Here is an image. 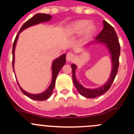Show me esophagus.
<instances>
[{
    "instance_id": "esophagus-1",
    "label": "esophagus",
    "mask_w": 134,
    "mask_h": 134,
    "mask_svg": "<svg viewBox=\"0 0 134 134\" xmlns=\"http://www.w3.org/2000/svg\"><path fill=\"white\" fill-rule=\"evenodd\" d=\"M74 58V55L73 53H72V52H68V53L66 54V59L68 62H70Z\"/></svg>"
}]
</instances>
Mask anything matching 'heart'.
<instances>
[{"label":"heart","mask_w":134,"mask_h":134,"mask_svg":"<svg viewBox=\"0 0 134 134\" xmlns=\"http://www.w3.org/2000/svg\"><path fill=\"white\" fill-rule=\"evenodd\" d=\"M97 30L95 24L85 19L76 20L68 25L67 31L70 35L82 34L84 38H90L94 36Z\"/></svg>","instance_id":"b5f03b06"}]
</instances>
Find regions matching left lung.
Returning <instances> with one entry per match:
<instances>
[{
  "label": "left lung",
  "mask_w": 134,
  "mask_h": 134,
  "mask_svg": "<svg viewBox=\"0 0 134 134\" xmlns=\"http://www.w3.org/2000/svg\"><path fill=\"white\" fill-rule=\"evenodd\" d=\"M104 28L96 38V41L103 42L107 45L110 50L112 60V70L111 75L109 78L108 82H106L104 86L96 89H87L82 86L78 83L75 77V70L76 66L74 64L71 65L72 70V78H73L74 84L78 90L80 94L83 96L88 98H94L107 92L111 87L113 82L114 80L115 77L117 74L118 70L119 67V58L120 54V45L118 38L117 34L114 29L109 23L104 20Z\"/></svg>",
  "instance_id": "8db88e82"
}]
</instances>
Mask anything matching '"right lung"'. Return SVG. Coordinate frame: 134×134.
<instances>
[{
    "instance_id": "add662e5",
    "label": "right lung",
    "mask_w": 134,
    "mask_h": 134,
    "mask_svg": "<svg viewBox=\"0 0 134 134\" xmlns=\"http://www.w3.org/2000/svg\"><path fill=\"white\" fill-rule=\"evenodd\" d=\"M52 16L50 14H35L33 17L27 20L25 23L21 27L20 30L18 32V34L16 36L15 39H14V43H13V70H14V48H15L16 43L17 39L18 37V34L23 30L25 29L28 28V27L30 26L34 25V24H38V23H42V22H46L49 21L51 19ZM66 62V54H63L59 57L58 58L56 59L53 62L52 64V80L51 82V84L49 86V88L46 90L44 92L41 93L39 94H30L29 93H27L26 92L24 91L19 86L20 89L22 91V92L28 97L30 98L31 99L34 100H39V101H43V100H47L48 98H50V96L52 94V91H53L54 88L55 86V82H56V77H57L59 71L60 70L61 68H62V66L65 64ZM19 86V85H18Z\"/></svg>"
}]
</instances>
